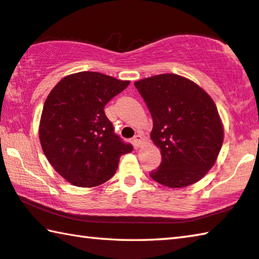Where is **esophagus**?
I'll list each match as a JSON object with an SVG mask.
<instances>
[{"mask_svg": "<svg viewBox=\"0 0 259 259\" xmlns=\"http://www.w3.org/2000/svg\"><path fill=\"white\" fill-rule=\"evenodd\" d=\"M134 143L136 146H141L142 143H143V137L141 135H136V136L134 137Z\"/></svg>", "mask_w": 259, "mask_h": 259, "instance_id": "obj_1", "label": "esophagus"}]
</instances>
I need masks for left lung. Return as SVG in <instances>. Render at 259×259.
Wrapping results in <instances>:
<instances>
[{
	"label": "left lung",
	"mask_w": 259,
	"mask_h": 259,
	"mask_svg": "<svg viewBox=\"0 0 259 259\" xmlns=\"http://www.w3.org/2000/svg\"><path fill=\"white\" fill-rule=\"evenodd\" d=\"M153 118L151 139L161 163L150 176L168 188L198 182L215 163L224 142V125L208 93L175 73L135 81Z\"/></svg>",
	"instance_id": "1"
}]
</instances>
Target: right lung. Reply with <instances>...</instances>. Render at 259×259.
I'll return each instance as SVG.
<instances>
[{
	"mask_svg": "<svg viewBox=\"0 0 259 259\" xmlns=\"http://www.w3.org/2000/svg\"><path fill=\"white\" fill-rule=\"evenodd\" d=\"M112 76L81 71L65 76L45 101L39 124L42 151L53 168L76 187H97L115 174L133 151L114 134L105 106L129 85Z\"/></svg>",
	"mask_w": 259,
	"mask_h": 259,
	"instance_id": "right-lung-1",
	"label": "right lung"
}]
</instances>
